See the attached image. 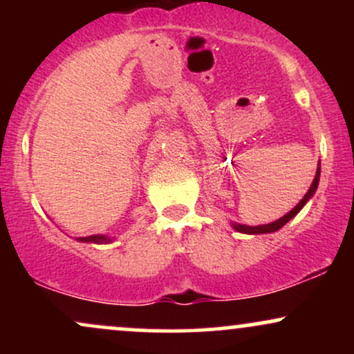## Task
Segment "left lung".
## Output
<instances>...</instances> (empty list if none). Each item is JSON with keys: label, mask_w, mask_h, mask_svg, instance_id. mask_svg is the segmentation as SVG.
<instances>
[{"label": "left lung", "mask_w": 354, "mask_h": 354, "mask_svg": "<svg viewBox=\"0 0 354 354\" xmlns=\"http://www.w3.org/2000/svg\"><path fill=\"white\" fill-rule=\"evenodd\" d=\"M319 173H321V168H319V165H318V171H316L315 180H313V183H311V188L308 189V193H306V194H304L303 200L299 201L298 205H296L295 208L290 211V213L284 214L283 218H279L278 221H273V223H270V225H261V226H246V225H236V223H234V225H233V226H234V230L239 231V233H246V234H261V233H271V231H278L279 228H281V226L286 225V223L290 221L291 218H295L296 214H298L299 211H301L303 206L306 205V201L310 200V198L313 196V194H315L316 188H318Z\"/></svg>", "instance_id": "8db88e82"}]
</instances>
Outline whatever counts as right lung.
Masks as SVG:
<instances>
[{"instance_id":"1","label":"right lung","mask_w":354,"mask_h":354,"mask_svg":"<svg viewBox=\"0 0 354 354\" xmlns=\"http://www.w3.org/2000/svg\"><path fill=\"white\" fill-rule=\"evenodd\" d=\"M80 241H84V243H96V245H103V243H109V241H111V239L104 236V234H93V236L80 238Z\"/></svg>"}]
</instances>
